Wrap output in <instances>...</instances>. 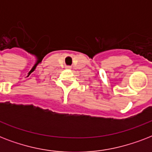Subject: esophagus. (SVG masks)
I'll use <instances>...</instances> for the list:
<instances>
[{"label":"esophagus","instance_id":"obj_1","mask_svg":"<svg viewBox=\"0 0 152 152\" xmlns=\"http://www.w3.org/2000/svg\"><path fill=\"white\" fill-rule=\"evenodd\" d=\"M68 69H69V67H68Z\"/></svg>","mask_w":152,"mask_h":152}]
</instances>
